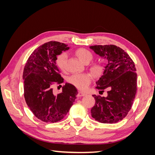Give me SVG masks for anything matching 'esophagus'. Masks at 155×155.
<instances>
[{
    "mask_svg": "<svg viewBox=\"0 0 155 155\" xmlns=\"http://www.w3.org/2000/svg\"><path fill=\"white\" fill-rule=\"evenodd\" d=\"M85 95H86L85 93H83V92H78V96H79V97L84 96H85Z\"/></svg>",
    "mask_w": 155,
    "mask_h": 155,
    "instance_id": "1",
    "label": "esophagus"
}]
</instances>
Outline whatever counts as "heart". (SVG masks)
Returning a JSON list of instances; mask_svg holds the SVG:
<instances>
[{"label":"heart","mask_w":155,"mask_h":155,"mask_svg":"<svg viewBox=\"0 0 155 155\" xmlns=\"http://www.w3.org/2000/svg\"><path fill=\"white\" fill-rule=\"evenodd\" d=\"M78 58L81 61L85 64L90 63L94 58V55L91 51L86 48H80L75 51ZM67 54L65 52H61L59 54L56 58V64L58 67L62 70H65L67 68ZM105 69L104 63L102 62L93 63L90 66V70L91 72L95 76H100L104 72ZM92 75L89 73L85 74H75L70 76L68 79L70 83L72 84L79 90L84 91L90 85L92 81Z\"/></svg>","instance_id":"b5f03b06"}]
</instances>
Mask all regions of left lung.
<instances>
[{"label": "left lung", "instance_id": "left-lung-1", "mask_svg": "<svg viewBox=\"0 0 155 155\" xmlns=\"http://www.w3.org/2000/svg\"><path fill=\"white\" fill-rule=\"evenodd\" d=\"M90 48L109 61L104 74L96 82V88L100 92L107 90V96H93L96 102L91 109L92 117L100 123H116L128 114L137 94L134 63L126 51L116 45H94Z\"/></svg>", "mask_w": 155, "mask_h": 155}]
</instances>
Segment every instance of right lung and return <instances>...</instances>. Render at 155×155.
<instances>
[{
	"mask_svg": "<svg viewBox=\"0 0 155 155\" xmlns=\"http://www.w3.org/2000/svg\"><path fill=\"white\" fill-rule=\"evenodd\" d=\"M68 48L58 41L48 42L33 51L25 64L22 75L25 99L32 113L44 122L61 120L77 97V88L72 84H65L58 94L52 88L54 84L64 82L55 61L57 55Z\"/></svg>",
	"mask_w": 155,
	"mask_h": 155,
	"instance_id": "1",
	"label": "right lung"
}]
</instances>
